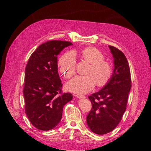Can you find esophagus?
Listing matches in <instances>:
<instances>
[{
  "instance_id": "34e87169",
  "label": "esophagus",
  "mask_w": 151,
  "mask_h": 151,
  "mask_svg": "<svg viewBox=\"0 0 151 151\" xmlns=\"http://www.w3.org/2000/svg\"><path fill=\"white\" fill-rule=\"evenodd\" d=\"M75 96L77 97V98H79V99H85V96L80 95V94H76Z\"/></svg>"
}]
</instances>
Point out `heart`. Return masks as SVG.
I'll return each instance as SVG.
<instances>
[{"mask_svg": "<svg viewBox=\"0 0 151 151\" xmlns=\"http://www.w3.org/2000/svg\"><path fill=\"white\" fill-rule=\"evenodd\" d=\"M81 57L91 64L86 76H76L66 84L67 91L76 94L86 93L96 85L104 86L108 83L112 73V66L100 50L94 47H86L81 50ZM58 69L66 78H69L75 73L76 57L73 52H68L60 57Z\"/></svg>", "mask_w": 151, "mask_h": 151, "instance_id": "obj_1", "label": "heart"}]
</instances>
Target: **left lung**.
Here are the masks:
<instances>
[{
  "mask_svg": "<svg viewBox=\"0 0 151 151\" xmlns=\"http://www.w3.org/2000/svg\"><path fill=\"white\" fill-rule=\"evenodd\" d=\"M114 58V70L111 78L100 91L88 96L91 111L86 123L92 132L104 134L115 129L127 108L131 88L129 65L123 52L109 46Z\"/></svg>",
  "mask_w": 151,
  "mask_h": 151,
  "instance_id": "obj_1",
  "label": "left lung"
}]
</instances>
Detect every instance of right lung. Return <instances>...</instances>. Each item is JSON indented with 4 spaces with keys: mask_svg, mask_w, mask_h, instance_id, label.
I'll use <instances>...</instances> for the list:
<instances>
[{
    "mask_svg": "<svg viewBox=\"0 0 151 151\" xmlns=\"http://www.w3.org/2000/svg\"><path fill=\"white\" fill-rule=\"evenodd\" d=\"M73 44L50 40L40 45L30 56L25 68V112L31 124L41 131L54 129L62 119L63 107L73 99L72 94L62 93L58 73L57 56Z\"/></svg>",
    "mask_w": 151,
    "mask_h": 151,
    "instance_id": "right-lung-1",
    "label": "right lung"
}]
</instances>
